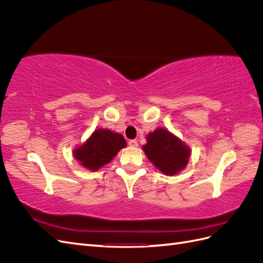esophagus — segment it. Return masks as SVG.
Segmentation results:
<instances>
[{
    "mask_svg": "<svg viewBox=\"0 0 263 263\" xmlns=\"http://www.w3.org/2000/svg\"><path fill=\"white\" fill-rule=\"evenodd\" d=\"M128 145L130 147H138V141L136 139H132L128 141Z\"/></svg>",
    "mask_w": 263,
    "mask_h": 263,
    "instance_id": "34e87169",
    "label": "esophagus"
}]
</instances>
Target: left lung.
<instances>
[{
    "label": "left lung",
    "mask_w": 263,
    "mask_h": 263,
    "mask_svg": "<svg viewBox=\"0 0 263 263\" xmlns=\"http://www.w3.org/2000/svg\"><path fill=\"white\" fill-rule=\"evenodd\" d=\"M142 149L156 168L166 176H174L184 169L191 155L184 142L164 128L150 133Z\"/></svg>",
    "instance_id": "left-lung-1"
}]
</instances>
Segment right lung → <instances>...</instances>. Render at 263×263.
Wrapping results in <instances>:
<instances>
[{"instance_id": "1", "label": "right lung", "mask_w": 263, "mask_h": 263, "mask_svg": "<svg viewBox=\"0 0 263 263\" xmlns=\"http://www.w3.org/2000/svg\"><path fill=\"white\" fill-rule=\"evenodd\" d=\"M126 147L123 135L108 129H97L83 145L73 151V156L87 170L98 171Z\"/></svg>"}]
</instances>
